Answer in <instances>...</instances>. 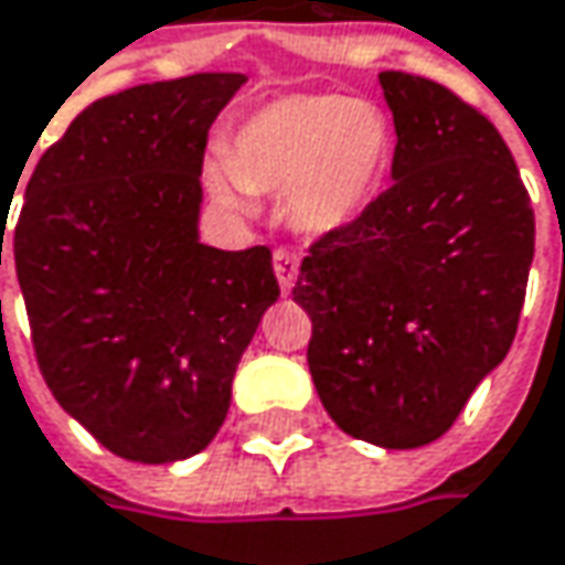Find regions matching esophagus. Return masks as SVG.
Wrapping results in <instances>:
<instances>
[{"label":"esophagus","instance_id":"34e87169","mask_svg":"<svg viewBox=\"0 0 565 565\" xmlns=\"http://www.w3.org/2000/svg\"><path fill=\"white\" fill-rule=\"evenodd\" d=\"M297 271H300V258L290 249H275V275L281 284L284 294H290V287L297 281Z\"/></svg>","mask_w":565,"mask_h":565}]
</instances>
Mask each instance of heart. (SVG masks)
<instances>
[{"instance_id": "1", "label": "heart", "mask_w": 565, "mask_h": 565, "mask_svg": "<svg viewBox=\"0 0 565 565\" xmlns=\"http://www.w3.org/2000/svg\"><path fill=\"white\" fill-rule=\"evenodd\" d=\"M392 151L388 122L373 104L331 94L287 97L249 116L209 183L246 209L249 192H287V211L309 234L354 221L380 185Z\"/></svg>"}]
</instances>
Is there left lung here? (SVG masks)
I'll list each match as a JSON object with an SVG mask.
<instances>
[{"label":"left lung","instance_id":"left-lung-1","mask_svg":"<svg viewBox=\"0 0 565 565\" xmlns=\"http://www.w3.org/2000/svg\"><path fill=\"white\" fill-rule=\"evenodd\" d=\"M392 180L300 265L307 360L329 417L382 449L452 427L503 363L525 303L534 211L497 126L446 85L380 72Z\"/></svg>","mask_w":565,"mask_h":565}]
</instances>
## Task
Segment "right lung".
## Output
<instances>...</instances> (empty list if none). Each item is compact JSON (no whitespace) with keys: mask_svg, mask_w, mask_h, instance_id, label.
<instances>
[{"mask_svg":"<svg viewBox=\"0 0 565 565\" xmlns=\"http://www.w3.org/2000/svg\"><path fill=\"white\" fill-rule=\"evenodd\" d=\"M243 82L199 72L100 97L24 189L12 249L40 373L129 461L209 446L236 363L281 294L268 246L199 243L209 129Z\"/></svg>","mask_w":565,"mask_h":565,"instance_id":"1","label":"right lung"}]
</instances>
